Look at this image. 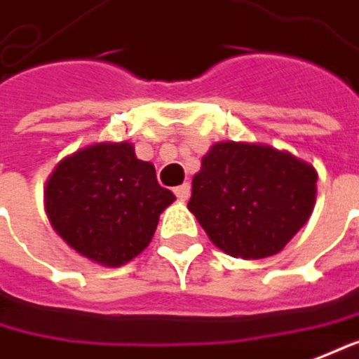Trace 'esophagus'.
Segmentation results:
<instances>
[{"label":"esophagus","mask_w":359,"mask_h":359,"mask_svg":"<svg viewBox=\"0 0 359 359\" xmlns=\"http://www.w3.org/2000/svg\"><path fill=\"white\" fill-rule=\"evenodd\" d=\"M173 192H175V196H177L180 200H184V202H186V200L190 198V192H192V188H190V184H182V186H177V188H175Z\"/></svg>","instance_id":"34e87169"}]
</instances>
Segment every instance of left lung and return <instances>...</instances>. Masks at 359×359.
Instances as JSON below:
<instances>
[{
  "instance_id": "1",
  "label": "left lung",
  "mask_w": 359,
  "mask_h": 359,
  "mask_svg": "<svg viewBox=\"0 0 359 359\" xmlns=\"http://www.w3.org/2000/svg\"><path fill=\"white\" fill-rule=\"evenodd\" d=\"M317 198L315 167L257 142H217L192 180L188 208L220 251L262 259L306 224Z\"/></svg>"
}]
</instances>
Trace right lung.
I'll use <instances>...</instances> for the list:
<instances>
[{"mask_svg": "<svg viewBox=\"0 0 359 359\" xmlns=\"http://www.w3.org/2000/svg\"><path fill=\"white\" fill-rule=\"evenodd\" d=\"M175 196L130 142H95L65 157L44 188L57 235L91 262L118 268L151 243L159 215Z\"/></svg>", "mask_w": 359, "mask_h": 359, "instance_id": "right-lung-1", "label": "right lung"}]
</instances>
